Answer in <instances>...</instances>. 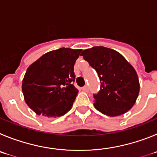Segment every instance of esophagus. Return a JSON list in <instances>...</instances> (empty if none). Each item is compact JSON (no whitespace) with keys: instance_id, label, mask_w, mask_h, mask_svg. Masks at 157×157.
Masks as SVG:
<instances>
[{"instance_id":"obj_1","label":"esophagus","mask_w":157,"mask_h":157,"mask_svg":"<svg viewBox=\"0 0 157 157\" xmlns=\"http://www.w3.org/2000/svg\"><path fill=\"white\" fill-rule=\"evenodd\" d=\"M82 90H83L84 91H86V92H87V91H88L89 88H88V87H87V86H84V87H82Z\"/></svg>"}]
</instances>
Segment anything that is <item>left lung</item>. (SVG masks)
Returning <instances> with one entry per match:
<instances>
[{
    "label": "left lung",
    "mask_w": 157,
    "mask_h": 157,
    "mask_svg": "<svg viewBox=\"0 0 157 157\" xmlns=\"http://www.w3.org/2000/svg\"><path fill=\"white\" fill-rule=\"evenodd\" d=\"M98 73L101 87L94 94V106L109 117L127 113L135 105L140 84L134 67L113 49L95 46L81 55Z\"/></svg>",
    "instance_id": "obj_1"
}]
</instances>
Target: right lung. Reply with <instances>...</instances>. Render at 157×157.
<instances>
[{"mask_svg": "<svg viewBox=\"0 0 157 157\" xmlns=\"http://www.w3.org/2000/svg\"><path fill=\"white\" fill-rule=\"evenodd\" d=\"M81 51L68 48L51 51L28 67L22 90L25 101L36 114L56 118L71 109L78 93L73 84V67Z\"/></svg>", "mask_w": 157, "mask_h": 157, "instance_id": "right-lung-1", "label": "right lung"}]
</instances>
